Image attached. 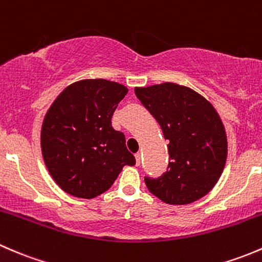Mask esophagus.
<instances>
[{
  "label": "esophagus",
  "mask_w": 262,
  "mask_h": 262,
  "mask_svg": "<svg viewBox=\"0 0 262 262\" xmlns=\"http://www.w3.org/2000/svg\"><path fill=\"white\" fill-rule=\"evenodd\" d=\"M135 159H136L137 165H140V164H141V154H140V152L135 154Z\"/></svg>",
  "instance_id": "obj_1"
}]
</instances>
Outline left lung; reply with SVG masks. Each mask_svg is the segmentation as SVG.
<instances>
[{"label":"left lung","mask_w":262,"mask_h":262,"mask_svg":"<svg viewBox=\"0 0 262 262\" xmlns=\"http://www.w3.org/2000/svg\"><path fill=\"white\" fill-rule=\"evenodd\" d=\"M135 94L169 140L168 170L145 177L151 193L168 204H189L212 190L227 159V136L209 101L189 87L161 83L136 87Z\"/></svg>","instance_id":"8db88e82"}]
</instances>
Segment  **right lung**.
<instances>
[{"mask_svg":"<svg viewBox=\"0 0 262 262\" xmlns=\"http://www.w3.org/2000/svg\"><path fill=\"white\" fill-rule=\"evenodd\" d=\"M128 90L106 79L68 85L45 115L41 152L51 178L66 193L91 199L111 188L135 156L125 135L112 127V115Z\"/></svg>","mask_w":262,"mask_h":262,"instance_id":"add662e5","label":"right lung"}]
</instances>
